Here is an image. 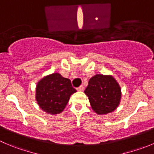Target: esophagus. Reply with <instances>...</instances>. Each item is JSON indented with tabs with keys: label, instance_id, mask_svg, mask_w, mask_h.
<instances>
[{
	"label": "esophagus",
	"instance_id": "1",
	"mask_svg": "<svg viewBox=\"0 0 154 154\" xmlns=\"http://www.w3.org/2000/svg\"><path fill=\"white\" fill-rule=\"evenodd\" d=\"M77 90H78V91H84V86H80L79 87H77Z\"/></svg>",
	"mask_w": 154,
	"mask_h": 154
}]
</instances>
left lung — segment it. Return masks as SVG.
Instances as JSON below:
<instances>
[{
    "instance_id": "obj_1",
    "label": "left lung",
    "mask_w": 154,
    "mask_h": 154,
    "mask_svg": "<svg viewBox=\"0 0 154 154\" xmlns=\"http://www.w3.org/2000/svg\"><path fill=\"white\" fill-rule=\"evenodd\" d=\"M93 111L106 115L114 111L120 103L122 92L116 79L111 75L96 74L90 79L84 91Z\"/></svg>"
}]
</instances>
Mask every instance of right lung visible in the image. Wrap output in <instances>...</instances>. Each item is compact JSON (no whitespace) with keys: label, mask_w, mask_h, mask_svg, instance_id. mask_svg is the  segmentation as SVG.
I'll return each instance as SVG.
<instances>
[{"label":"right lung","mask_w":154,"mask_h":154,"mask_svg":"<svg viewBox=\"0 0 154 154\" xmlns=\"http://www.w3.org/2000/svg\"><path fill=\"white\" fill-rule=\"evenodd\" d=\"M35 90V99L39 107L51 115L61 113L70 96L77 92L70 80L58 73L43 77L38 82Z\"/></svg>","instance_id":"1"}]
</instances>
